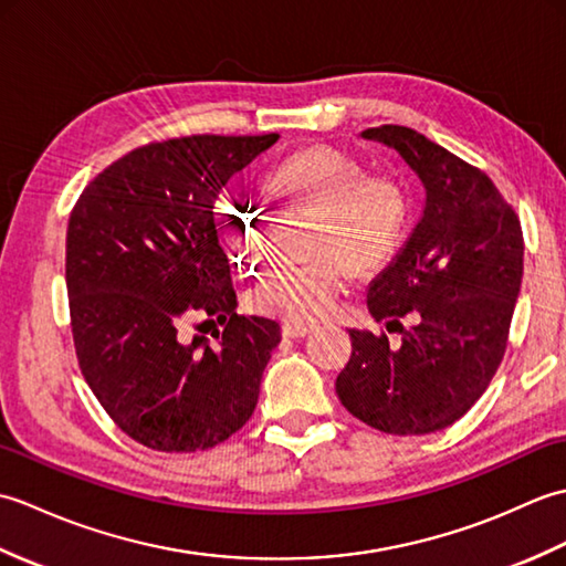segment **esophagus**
<instances>
[{"mask_svg": "<svg viewBox=\"0 0 566 566\" xmlns=\"http://www.w3.org/2000/svg\"><path fill=\"white\" fill-rule=\"evenodd\" d=\"M311 331V326H298V323H284L282 326V335L284 338H304V335H308Z\"/></svg>", "mask_w": 566, "mask_h": 566, "instance_id": "1", "label": "esophagus"}]
</instances>
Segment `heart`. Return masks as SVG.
<instances>
[{"label": "heart", "mask_w": 566, "mask_h": 566, "mask_svg": "<svg viewBox=\"0 0 566 566\" xmlns=\"http://www.w3.org/2000/svg\"><path fill=\"white\" fill-rule=\"evenodd\" d=\"M272 187L284 201L318 213L308 250L314 260L286 262L262 274L250 304L262 316L284 323H316L333 314L357 270L387 262L399 245L408 199L391 177L367 175L353 155L316 146L276 165ZM221 223L235 258L262 262L272 245V213L260 201L231 195L221 203Z\"/></svg>", "instance_id": "heart-1"}]
</instances>
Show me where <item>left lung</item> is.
<instances>
[{
  "label": "left lung",
  "mask_w": 566,
  "mask_h": 566,
  "mask_svg": "<svg viewBox=\"0 0 566 566\" xmlns=\"http://www.w3.org/2000/svg\"><path fill=\"white\" fill-rule=\"evenodd\" d=\"M394 148L426 189L423 216L367 290L375 321L403 333L350 331V363L335 379L343 406L391 436L452 426L494 379L523 280V231L511 203L479 170L406 126L363 130ZM417 323L406 332L400 318Z\"/></svg>",
  "instance_id": "obj_1"
}]
</instances>
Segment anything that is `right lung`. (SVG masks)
<instances>
[{
    "mask_svg": "<svg viewBox=\"0 0 566 566\" xmlns=\"http://www.w3.org/2000/svg\"><path fill=\"white\" fill-rule=\"evenodd\" d=\"M276 138L148 143L94 177L70 213L65 282L80 369L114 423L150 450H209L255 411L282 333L276 321L235 314L213 203ZM197 319L224 326L216 346L186 338Z\"/></svg>",
    "mask_w": 566,
    "mask_h": 566,
    "instance_id": "1",
    "label": "right lung"
}]
</instances>
